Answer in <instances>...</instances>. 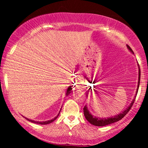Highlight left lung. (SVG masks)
<instances>
[{
	"label": "left lung",
	"instance_id": "1",
	"mask_svg": "<svg viewBox=\"0 0 148 148\" xmlns=\"http://www.w3.org/2000/svg\"><path fill=\"white\" fill-rule=\"evenodd\" d=\"M127 47L128 49H130L132 52H133L132 49L130 48V46L127 45ZM139 76H138V88H139V84H140V70L139 69V72H138ZM90 90H92V88H90ZM138 89H137V92L136 93H138ZM136 99V97L134 98L133 101H132V103L130 104V106L127 108L126 110H125L124 112H123V113H120V114L118 115H115L114 117H111V118H97V117L93 116L92 115H91L90 113H89V111H88V108L86 106H84V115L85 118H86V120L89 122L90 123L92 124V125H95V126H97V127H102V126H106V125H110V124L115 123V122H118L119 120H121L122 118H124L125 115H127V113L130 111V110L131 109L132 106H133L134 102L135 101Z\"/></svg>",
	"mask_w": 148,
	"mask_h": 148
}]
</instances>
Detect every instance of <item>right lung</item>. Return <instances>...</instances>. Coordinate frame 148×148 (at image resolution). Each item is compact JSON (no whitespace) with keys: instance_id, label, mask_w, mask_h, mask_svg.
I'll list each match as a JSON object with an SVG mask.
<instances>
[{"instance_id":"obj_1","label":"right lung","mask_w":148,"mask_h":148,"mask_svg":"<svg viewBox=\"0 0 148 148\" xmlns=\"http://www.w3.org/2000/svg\"><path fill=\"white\" fill-rule=\"evenodd\" d=\"M72 87H71V86H69V87L68 88H67V92H66V94H67V95H68L69 94V93H70L71 92H72ZM57 117H58V116L56 117L55 118L52 119V120H48V121H45V122H36V121H34V120H29V119H28V118H26V119H27V120H29V121L32 122V123H34L40 124V125H47V124H49V123H52L53 121H54V120H55L57 118Z\"/></svg>"}]
</instances>
